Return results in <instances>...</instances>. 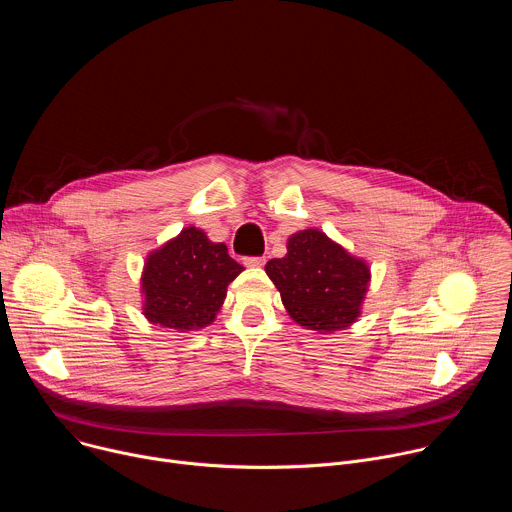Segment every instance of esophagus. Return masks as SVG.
<instances>
[{"label":"esophagus","mask_w":512,"mask_h":512,"mask_svg":"<svg viewBox=\"0 0 512 512\" xmlns=\"http://www.w3.org/2000/svg\"><path fill=\"white\" fill-rule=\"evenodd\" d=\"M243 263L247 267H263L265 265V257H245Z\"/></svg>","instance_id":"obj_1"}]
</instances>
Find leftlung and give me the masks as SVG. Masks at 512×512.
<instances>
[{
    "mask_svg": "<svg viewBox=\"0 0 512 512\" xmlns=\"http://www.w3.org/2000/svg\"><path fill=\"white\" fill-rule=\"evenodd\" d=\"M265 271L289 316L318 332L350 326L369 285V267L316 229L289 237L287 255L267 261Z\"/></svg>",
    "mask_w": 512,
    "mask_h": 512,
    "instance_id": "left-lung-1",
    "label": "left lung"
}]
</instances>
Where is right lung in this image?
<instances>
[{
    "label": "right lung",
    "instance_id": "right-lung-1",
    "mask_svg": "<svg viewBox=\"0 0 512 512\" xmlns=\"http://www.w3.org/2000/svg\"><path fill=\"white\" fill-rule=\"evenodd\" d=\"M243 271L223 243H210L194 227L152 253L141 277L143 314L172 330L210 324L225 302L229 283Z\"/></svg>",
    "mask_w": 512,
    "mask_h": 512
}]
</instances>
